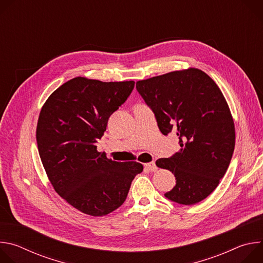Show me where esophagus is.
Wrapping results in <instances>:
<instances>
[{
	"mask_svg": "<svg viewBox=\"0 0 263 263\" xmlns=\"http://www.w3.org/2000/svg\"><path fill=\"white\" fill-rule=\"evenodd\" d=\"M144 167H145L147 171H149V172H156V171H157V166H156V163H155L154 161L145 163V164H144Z\"/></svg>",
	"mask_w": 263,
	"mask_h": 263,
	"instance_id": "esophagus-1",
	"label": "esophagus"
}]
</instances>
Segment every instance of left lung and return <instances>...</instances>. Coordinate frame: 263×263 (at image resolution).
I'll return each mask as SVG.
<instances>
[{
	"label": "left lung",
	"mask_w": 263,
	"mask_h": 263,
	"mask_svg": "<svg viewBox=\"0 0 263 263\" xmlns=\"http://www.w3.org/2000/svg\"><path fill=\"white\" fill-rule=\"evenodd\" d=\"M136 89L161 133L174 130L179 138L180 151L156 161L176 177L164 197L181 205L201 202L226 174L235 145L234 123L220 89L198 68L138 81Z\"/></svg>",
	"instance_id": "obj_1"
}]
</instances>
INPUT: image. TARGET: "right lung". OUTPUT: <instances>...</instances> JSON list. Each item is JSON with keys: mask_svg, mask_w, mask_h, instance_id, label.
I'll return each instance as SVG.
<instances>
[{"mask_svg": "<svg viewBox=\"0 0 263 263\" xmlns=\"http://www.w3.org/2000/svg\"><path fill=\"white\" fill-rule=\"evenodd\" d=\"M134 84L73 78L41 111L36 141L43 165L57 194L83 213L103 216L118 209L143 170L138 162L108 159L96 145Z\"/></svg>", "mask_w": 263, "mask_h": 263, "instance_id": "obj_1", "label": "right lung"}]
</instances>
